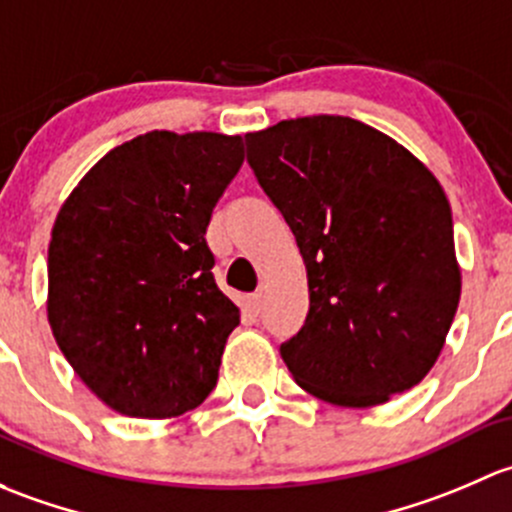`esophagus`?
I'll list each match as a JSON object with an SVG mask.
<instances>
[{
	"instance_id": "1",
	"label": "esophagus",
	"mask_w": 512,
	"mask_h": 512,
	"mask_svg": "<svg viewBox=\"0 0 512 512\" xmlns=\"http://www.w3.org/2000/svg\"><path fill=\"white\" fill-rule=\"evenodd\" d=\"M246 310H249L251 315H258V310H261V295H249V298H246Z\"/></svg>"
}]
</instances>
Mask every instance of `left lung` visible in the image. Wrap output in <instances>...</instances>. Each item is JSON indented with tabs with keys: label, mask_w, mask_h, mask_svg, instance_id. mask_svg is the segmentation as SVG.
Segmentation results:
<instances>
[{
	"label": "left lung",
	"mask_w": 512,
	"mask_h": 512,
	"mask_svg": "<svg viewBox=\"0 0 512 512\" xmlns=\"http://www.w3.org/2000/svg\"><path fill=\"white\" fill-rule=\"evenodd\" d=\"M246 160L308 273V318L281 345L295 382L352 409L419 384L461 298L439 179L397 140L345 115L246 133Z\"/></svg>",
	"instance_id": "left-lung-1"
}]
</instances>
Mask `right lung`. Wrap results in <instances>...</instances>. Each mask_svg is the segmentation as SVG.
I'll use <instances>...</instances> for the list:
<instances>
[{
	"instance_id": "obj_1",
	"label": "right lung",
	"mask_w": 512,
	"mask_h": 512,
	"mask_svg": "<svg viewBox=\"0 0 512 512\" xmlns=\"http://www.w3.org/2000/svg\"><path fill=\"white\" fill-rule=\"evenodd\" d=\"M241 165V135L152 130L100 157L59 209L49 325L118 414L172 419L217 387L239 308L217 288L204 234Z\"/></svg>"
}]
</instances>
